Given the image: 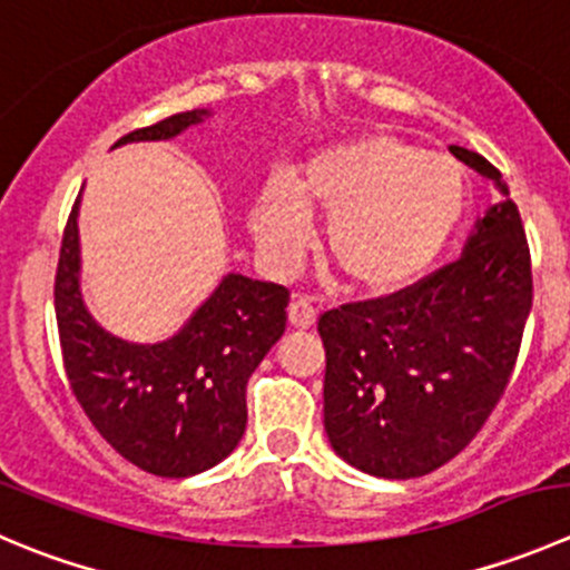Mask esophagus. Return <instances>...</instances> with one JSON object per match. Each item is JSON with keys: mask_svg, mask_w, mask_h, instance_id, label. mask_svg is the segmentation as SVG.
I'll list each match as a JSON object with an SVG mask.
<instances>
[{"mask_svg": "<svg viewBox=\"0 0 570 570\" xmlns=\"http://www.w3.org/2000/svg\"><path fill=\"white\" fill-rule=\"evenodd\" d=\"M314 320H317V306H314L308 297L297 295L292 297L289 303V323L295 325V328H312Z\"/></svg>", "mask_w": 570, "mask_h": 570, "instance_id": "obj_1", "label": "esophagus"}]
</instances>
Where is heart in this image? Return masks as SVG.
I'll use <instances>...</instances> for the list:
<instances>
[{
  "instance_id": "b5f03b06",
  "label": "heart",
  "mask_w": 570,
  "mask_h": 570,
  "mask_svg": "<svg viewBox=\"0 0 570 570\" xmlns=\"http://www.w3.org/2000/svg\"><path fill=\"white\" fill-rule=\"evenodd\" d=\"M468 208L460 161L395 132L325 147L292 184L269 178L250 208L264 256L289 264L308 242V217H325L323 256L351 289L390 295L417 281L454 239Z\"/></svg>"
}]
</instances>
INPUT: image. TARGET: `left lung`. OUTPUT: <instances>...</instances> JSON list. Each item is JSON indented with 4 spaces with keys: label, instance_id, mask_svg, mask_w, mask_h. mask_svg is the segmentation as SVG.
<instances>
[{
    "label": "left lung",
    "instance_id": "1",
    "mask_svg": "<svg viewBox=\"0 0 570 570\" xmlns=\"http://www.w3.org/2000/svg\"><path fill=\"white\" fill-rule=\"evenodd\" d=\"M456 158L504 195L501 173L465 147ZM532 308V258L515 203H495L456 262L375 301L320 317L323 423L358 471L414 479L454 460L504 395Z\"/></svg>",
    "mask_w": 570,
    "mask_h": 570
}]
</instances>
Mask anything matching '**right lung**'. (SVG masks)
Masks as SVG:
<instances>
[{
  "label": "right lung",
  "instance_id": "1",
  "mask_svg": "<svg viewBox=\"0 0 570 570\" xmlns=\"http://www.w3.org/2000/svg\"><path fill=\"white\" fill-rule=\"evenodd\" d=\"M208 116L186 110L116 141H164ZM75 200L55 273V317L66 379L105 443L147 473L186 479L223 462L247 425V379L286 328L289 289L225 275L189 323L156 345L94 323L80 295Z\"/></svg>",
  "mask_w": 570,
  "mask_h": 570
}]
</instances>
